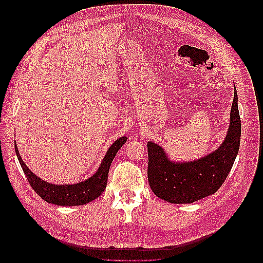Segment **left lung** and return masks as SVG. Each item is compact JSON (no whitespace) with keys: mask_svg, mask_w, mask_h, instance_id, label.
Returning a JSON list of instances; mask_svg holds the SVG:
<instances>
[{"mask_svg":"<svg viewBox=\"0 0 263 263\" xmlns=\"http://www.w3.org/2000/svg\"><path fill=\"white\" fill-rule=\"evenodd\" d=\"M241 123L235 89L230 125L221 146L200 160L171 162L163 149L148 142V181L154 193L173 204H186L214 194L233 168L240 146Z\"/></svg>","mask_w":263,"mask_h":263,"instance_id":"left-lung-1","label":"left lung"}]
</instances>
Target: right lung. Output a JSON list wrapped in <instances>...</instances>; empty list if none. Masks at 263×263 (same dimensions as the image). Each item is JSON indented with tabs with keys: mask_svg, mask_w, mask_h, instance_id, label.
Returning <instances> with one entry per match:
<instances>
[{
	"mask_svg": "<svg viewBox=\"0 0 263 263\" xmlns=\"http://www.w3.org/2000/svg\"><path fill=\"white\" fill-rule=\"evenodd\" d=\"M126 140L127 138L124 136L118 138L107 150L97 173L87 180L79 182L73 185H54L51 184V183L39 179L23 162L18 154L16 144H15V151H16L18 161L29 184L43 200L60 206H77L89 203L95 200V198H98L104 192L107 184V177L110 163H112L117 151L125 144Z\"/></svg>",
	"mask_w": 263,
	"mask_h": 263,
	"instance_id": "obj_1",
	"label": "right lung"
}]
</instances>
